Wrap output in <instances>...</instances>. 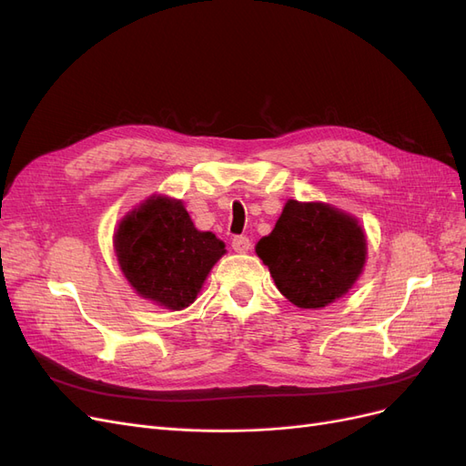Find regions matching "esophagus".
I'll list each match as a JSON object with an SVG mask.
<instances>
[{"mask_svg":"<svg viewBox=\"0 0 466 466\" xmlns=\"http://www.w3.org/2000/svg\"><path fill=\"white\" fill-rule=\"evenodd\" d=\"M231 247H233V250L235 252H248V248H250V241H248V237H235L233 238V243H231Z\"/></svg>","mask_w":466,"mask_h":466,"instance_id":"esophagus-1","label":"esophagus"}]
</instances>
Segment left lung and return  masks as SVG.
<instances>
[{
	"mask_svg": "<svg viewBox=\"0 0 466 466\" xmlns=\"http://www.w3.org/2000/svg\"><path fill=\"white\" fill-rule=\"evenodd\" d=\"M257 255L274 284L299 309H322L346 295L363 272L368 238L358 218L324 202L288 200Z\"/></svg>",
	"mask_w": 466,
	"mask_h": 466,
	"instance_id": "8db88e82",
	"label": "left lung"
}]
</instances>
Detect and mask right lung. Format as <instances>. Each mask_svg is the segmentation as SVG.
I'll return each mask as SVG.
<instances>
[{
    "label": "right lung",
    "mask_w": 466,
    "mask_h": 466,
    "mask_svg": "<svg viewBox=\"0 0 466 466\" xmlns=\"http://www.w3.org/2000/svg\"><path fill=\"white\" fill-rule=\"evenodd\" d=\"M115 252L139 298L182 311L198 298L225 243L196 229L182 200L153 194L120 219Z\"/></svg>",
    "instance_id": "add662e5"
}]
</instances>
